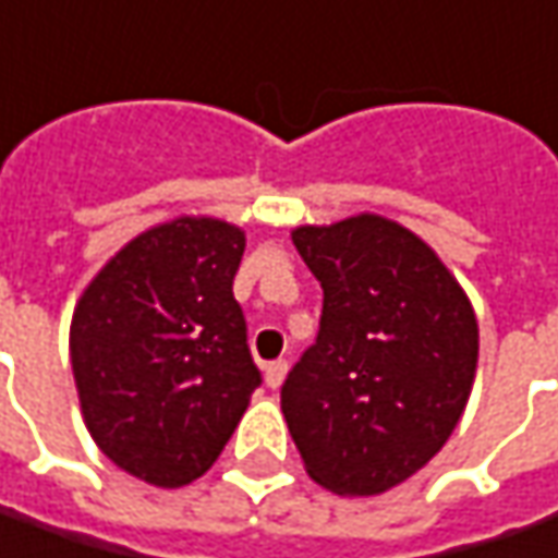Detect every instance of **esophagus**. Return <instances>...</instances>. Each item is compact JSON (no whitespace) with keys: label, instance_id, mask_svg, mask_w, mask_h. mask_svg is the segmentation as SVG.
Masks as SVG:
<instances>
[{"label":"esophagus","instance_id":"obj_1","mask_svg":"<svg viewBox=\"0 0 558 558\" xmlns=\"http://www.w3.org/2000/svg\"><path fill=\"white\" fill-rule=\"evenodd\" d=\"M287 372H290V362L287 360H275L266 365V384L271 389L283 387V380H287Z\"/></svg>","mask_w":558,"mask_h":558}]
</instances>
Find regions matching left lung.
<instances>
[{
    "label": "left lung",
    "mask_w": 558,
    "mask_h": 558,
    "mask_svg": "<svg viewBox=\"0 0 558 558\" xmlns=\"http://www.w3.org/2000/svg\"><path fill=\"white\" fill-rule=\"evenodd\" d=\"M290 235L323 287V317L280 411L311 481L380 496L441 450L469 404L474 307L441 256L389 217L362 211Z\"/></svg>",
    "instance_id": "1"
}]
</instances>
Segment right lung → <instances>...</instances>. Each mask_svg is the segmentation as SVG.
I'll return each instance as SVG.
<instances>
[{"label": "right lung", "mask_w": 558, "mask_h": 558, "mask_svg": "<svg viewBox=\"0 0 558 558\" xmlns=\"http://www.w3.org/2000/svg\"><path fill=\"white\" fill-rule=\"evenodd\" d=\"M244 229L181 214L126 241L77 295L69 353L89 438L178 489L217 462L259 387L232 295Z\"/></svg>", "instance_id": "add662e5"}]
</instances>
